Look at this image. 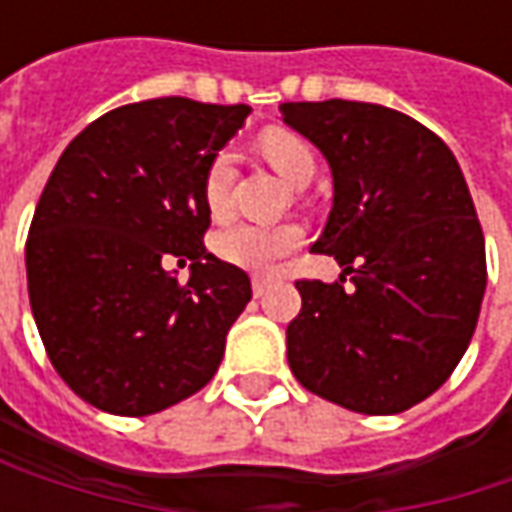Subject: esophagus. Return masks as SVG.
Segmentation results:
<instances>
[{
	"label": "esophagus",
	"instance_id": "1",
	"mask_svg": "<svg viewBox=\"0 0 512 512\" xmlns=\"http://www.w3.org/2000/svg\"><path fill=\"white\" fill-rule=\"evenodd\" d=\"M267 285H270V279H267V276H259V273H256L253 279H250V287H253V296H265Z\"/></svg>",
	"mask_w": 512,
	"mask_h": 512
}]
</instances>
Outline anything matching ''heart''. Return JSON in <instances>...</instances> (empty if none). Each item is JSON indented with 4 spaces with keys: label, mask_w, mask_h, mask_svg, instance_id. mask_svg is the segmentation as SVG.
Masks as SVG:
<instances>
[{
    "label": "heart",
    "mask_w": 512,
    "mask_h": 512,
    "mask_svg": "<svg viewBox=\"0 0 512 512\" xmlns=\"http://www.w3.org/2000/svg\"><path fill=\"white\" fill-rule=\"evenodd\" d=\"M259 148L287 182L302 185L313 176V168H316L313 150L307 148L305 139H299L296 133L265 130L259 139ZM230 185H233V156L227 150H219L207 162L205 176H202V199L213 219H222L230 210ZM210 245H213V253L227 265L242 267V270H267L302 245V227L293 222H279V225L230 222L213 233Z\"/></svg>",
    "instance_id": "heart-1"
}]
</instances>
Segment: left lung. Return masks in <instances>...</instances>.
<instances>
[{"label":"left lung","instance_id":"obj_1","mask_svg":"<svg viewBox=\"0 0 512 512\" xmlns=\"http://www.w3.org/2000/svg\"><path fill=\"white\" fill-rule=\"evenodd\" d=\"M279 110L330 165L333 207L313 250L342 267L330 285L296 282L290 370L347 410L402 413L450 379L482 310L484 236L462 168L433 130L393 108L327 99Z\"/></svg>","mask_w":512,"mask_h":512}]
</instances>
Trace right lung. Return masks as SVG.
Returning a JSON list of instances; mask_svg holds the SVG:
<instances>
[{"label": "right lung", "instance_id": "1", "mask_svg": "<svg viewBox=\"0 0 512 512\" xmlns=\"http://www.w3.org/2000/svg\"><path fill=\"white\" fill-rule=\"evenodd\" d=\"M247 113L185 96L122 105L70 142L39 196L30 310L56 373L105 413H159L219 370L253 290L202 245V176ZM170 261L191 265L187 283Z\"/></svg>", "mask_w": 512, "mask_h": 512}]
</instances>
